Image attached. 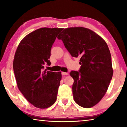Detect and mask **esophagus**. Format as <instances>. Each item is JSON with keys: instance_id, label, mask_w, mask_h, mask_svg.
<instances>
[{"instance_id": "esophagus-1", "label": "esophagus", "mask_w": 127, "mask_h": 127, "mask_svg": "<svg viewBox=\"0 0 127 127\" xmlns=\"http://www.w3.org/2000/svg\"><path fill=\"white\" fill-rule=\"evenodd\" d=\"M62 74L63 75V76H68L69 74L68 73H66V72H62Z\"/></svg>"}]
</instances>
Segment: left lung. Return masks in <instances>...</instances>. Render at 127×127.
Returning a JSON list of instances; mask_svg holds the SVG:
<instances>
[{
	"label": "left lung",
	"mask_w": 127,
	"mask_h": 127,
	"mask_svg": "<svg viewBox=\"0 0 127 127\" xmlns=\"http://www.w3.org/2000/svg\"><path fill=\"white\" fill-rule=\"evenodd\" d=\"M72 57H79V72L72 71L74 100L85 108L100 101L113 77L111 57L105 40L92 30L83 27L65 29L58 36Z\"/></svg>",
	"instance_id": "1"
}]
</instances>
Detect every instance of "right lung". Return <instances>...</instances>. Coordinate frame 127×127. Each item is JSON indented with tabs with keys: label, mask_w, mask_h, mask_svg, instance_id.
Returning <instances> with one entry per match:
<instances>
[{
	"label": "right lung",
	"mask_w": 127,
	"mask_h": 127,
	"mask_svg": "<svg viewBox=\"0 0 127 127\" xmlns=\"http://www.w3.org/2000/svg\"><path fill=\"white\" fill-rule=\"evenodd\" d=\"M63 29L44 27L26 35L21 41L14 55L13 70L18 89L34 106L46 109L57 98L61 72L44 70L51 64V49Z\"/></svg>",
	"instance_id": "obj_1"
}]
</instances>
